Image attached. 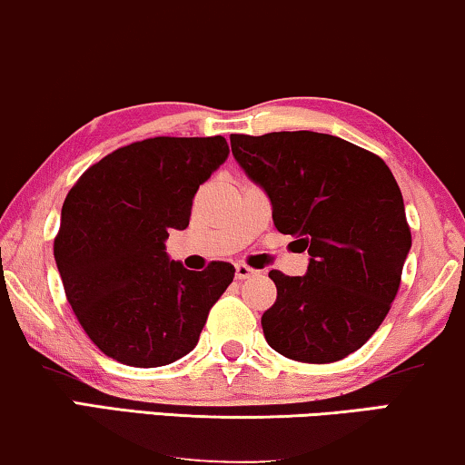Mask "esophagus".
I'll list each match as a JSON object with an SVG mask.
<instances>
[{
  "label": "esophagus",
  "mask_w": 465,
  "mask_h": 465,
  "mask_svg": "<svg viewBox=\"0 0 465 465\" xmlns=\"http://www.w3.org/2000/svg\"><path fill=\"white\" fill-rule=\"evenodd\" d=\"M258 274V271L255 268H249L247 264H234V277H237L239 281H245L249 277H255Z\"/></svg>",
  "instance_id": "obj_1"
}]
</instances>
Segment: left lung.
Here are the masks:
<instances>
[{
	"label": "left lung",
	"instance_id": "obj_1",
	"mask_svg": "<svg viewBox=\"0 0 465 465\" xmlns=\"http://www.w3.org/2000/svg\"><path fill=\"white\" fill-rule=\"evenodd\" d=\"M231 146L271 199L277 231L311 255L304 277L268 272L277 285L262 314L268 346L300 362L344 359L386 319L411 249L392 172L378 154L308 130L232 134Z\"/></svg>",
	"mask_w": 465,
	"mask_h": 465
}]
</instances>
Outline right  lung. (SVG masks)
<instances>
[{
	"label": "right lung",
	"mask_w": 465,
	"mask_h": 465,
	"mask_svg": "<svg viewBox=\"0 0 465 465\" xmlns=\"http://www.w3.org/2000/svg\"><path fill=\"white\" fill-rule=\"evenodd\" d=\"M228 153L222 136L149 138L106 154L66 194L54 258L77 321L111 359L163 367L197 346L234 266L186 271L165 241Z\"/></svg>",
	"instance_id": "right-lung-1"
}]
</instances>
